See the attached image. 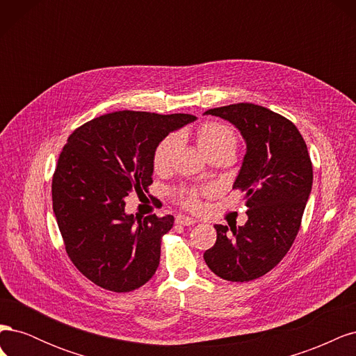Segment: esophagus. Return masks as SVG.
Returning a JSON list of instances; mask_svg holds the SVG:
<instances>
[{
    "label": "esophagus",
    "mask_w": 356,
    "mask_h": 356,
    "mask_svg": "<svg viewBox=\"0 0 356 356\" xmlns=\"http://www.w3.org/2000/svg\"><path fill=\"white\" fill-rule=\"evenodd\" d=\"M177 222L181 225H193V224H196V220L191 217H186V215H178Z\"/></svg>",
    "instance_id": "1"
}]
</instances>
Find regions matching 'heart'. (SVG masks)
I'll return each mask as SVG.
<instances>
[{"instance_id":"1","label":"heart","mask_w":356,"mask_h":356,"mask_svg":"<svg viewBox=\"0 0 356 356\" xmlns=\"http://www.w3.org/2000/svg\"><path fill=\"white\" fill-rule=\"evenodd\" d=\"M181 141H182V135L175 132V134H169L157 144L153 153V166L157 172L166 170L170 166L177 149L181 145ZM197 141L200 148L208 156H211L215 152H220V149L236 148V136L232 129L217 122H209V123L202 124L197 131ZM196 195L197 193L195 188L181 191L182 202H184L190 208H195L197 204Z\"/></svg>"}]
</instances>
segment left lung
I'll use <instances>...</instances> for the list:
<instances>
[{
	"mask_svg": "<svg viewBox=\"0 0 356 356\" xmlns=\"http://www.w3.org/2000/svg\"><path fill=\"white\" fill-rule=\"evenodd\" d=\"M230 122L246 153L233 188L245 191V225L215 224L217 242L203 254L211 270L232 282H250L282 260L300 230L314 181L303 136L281 114L255 104H232L204 113Z\"/></svg>",
	"mask_w": 356,
	"mask_h": 356,
	"instance_id": "left-lung-1",
	"label": "left lung"
}]
</instances>
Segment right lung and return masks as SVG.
I'll return each mask as SVG.
<instances>
[{
  "label": "right lung",
  "mask_w": 356,
  "mask_h": 356,
  "mask_svg": "<svg viewBox=\"0 0 356 356\" xmlns=\"http://www.w3.org/2000/svg\"><path fill=\"white\" fill-rule=\"evenodd\" d=\"M195 120L126 110L96 117L70 135L53 175V212L68 257L93 284L129 293L156 273L174 217L139 220L124 211V199L132 190L148 191L154 148Z\"/></svg>",
  "instance_id": "add662e5"
}]
</instances>
